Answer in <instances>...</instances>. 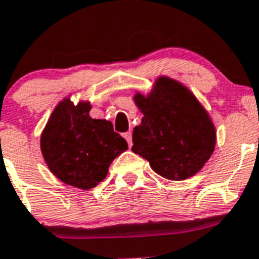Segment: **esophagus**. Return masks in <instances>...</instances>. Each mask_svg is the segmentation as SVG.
Listing matches in <instances>:
<instances>
[{
    "mask_svg": "<svg viewBox=\"0 0 259 259\" xmlns=\"http://www.w3.org/2000/svg\"><path fill=\"white\" fill-rule=\"evenodd\" d=\"M123 136H124V139H125V140H127L128 146L131 148V146H132V132H131V131L125 132V134L123 135Z\"/></svg>",
    "mask_w": 259,
    "mask_h": 259,
    "instance_id": "obj_1",
    "label": "esophagus"
}]
</instances>
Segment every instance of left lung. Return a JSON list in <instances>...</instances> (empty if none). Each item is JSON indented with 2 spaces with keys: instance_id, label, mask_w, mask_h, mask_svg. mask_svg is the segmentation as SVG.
Returning a JSON list of instances; mask_svg holds the SVG:
<instances>
[{
  "instance_id": "8db88e82",
  "label": "left lung",
  "mask_w": 259,
  "mask_h": 259,
  "mask_svg": "<svg viewBox=\"0 0 259 259\" xmlns=\"http://www.w3.org/2000/svg\"><path fill=\"white\" fill-rule=\"evenodd\" d=\"M134 101L144 116L134 128L132 152L164 179L185 180L201 171L214 152L217 131L196 96L159 76L149 95L137 92Z\"/></svg>"
}]
</instances>
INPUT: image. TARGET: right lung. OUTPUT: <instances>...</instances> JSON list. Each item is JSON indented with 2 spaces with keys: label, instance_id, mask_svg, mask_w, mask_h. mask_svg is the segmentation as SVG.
Masks as SVG:
<instances>
[{
  "label": "right lung",
  "instance_id": "add662e5",
  "mask_svg": "<svg viewBox=\"0 0 259 259\" xmlns=\"http://www.w3.org/2000/svg\"><path fill=\"white\" fill-rule=\"evenodd\" d=\"M91 104L66 97L53 110L40 146L49 170L65 184L88 191L106 178L111 162L128 149L106 119L89 116Z\"/></svg>",
  "mask_w": 259,
  "mask_h": 259
}]
</instances>
